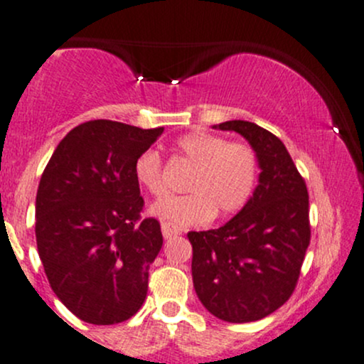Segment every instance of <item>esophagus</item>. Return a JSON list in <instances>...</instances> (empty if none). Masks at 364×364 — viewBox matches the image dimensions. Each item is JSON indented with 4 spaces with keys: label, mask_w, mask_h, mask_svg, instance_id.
<instances>
[{
    "label": "esophagus",
    "mask_w": 364,
    "mask_h": 364,
    "mask_svg": "<svg viewBox=\"0 0 364 364\" xmlns=\"http://www.w3.org/2000/svg\"><path fill=\"white\" fill-rule=\"evenodd\" d=\"M161 231H163L164 240H168V238H171V237H177V235H181V230H178V228L170 226V224H166V223L161 224Z\"/></svg>",
    "instance_id": "34e87169"
}]
</instances>
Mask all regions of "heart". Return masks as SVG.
I'll return each mask as SVG.
<instances>
[{
	"instance_id": "heart-1",
	"label": "heart",
	"mask_w": 364,
	"mask_h": 364,
	"mask_svg": "<svg viewBox=\"0 0 364 364\" xmlns=\"http://www.w3.org/2000/svg\"><path fill=\"white\" fill-rule=\"evenodd\" d=\"M177 151L193 171L186 181V196L164 198L152 205V215L175 228L200 226L213 215L230 217L245 207L256 191L259 157L245 141H228L220 134L193 131L177 141ZM138 186L161 198L168 193L163 159L145 151L134 161Z\"/></svg>"
}]
</instances>
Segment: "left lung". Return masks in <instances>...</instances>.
<instances>
[{
    "instance_id": "left-lung-1",
    "label": "left lung",
    "mask_w": 364,
    "mask_h": 364,
    "mask_svg": "<svg viewBox=\"0 0 364 364\" xmlns=\"http://www.w3.org/2000/svg\"><path fill=\"white\" fill-rule=\"evenodd\" d=\"M237 131L259 157L252 198L219 230L191 231L193 284L212 316L252 322L294 293L310 243L309 191L286 145L249 121L217 126Z\"/></svg>"
}]
</instances>
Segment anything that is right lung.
<instances>
[{"instance_id":"1","label":"right lung","mask_w":364,"mask_h":364,"mask_svg":"<svg viewBox=\"0 0 364 364\" xmlns=\"http://www.w3.org/2000/svg\"><path fill=\"white\" fill-rule=\"evenodd\" d=\"M164 127L89 121L55 147L36 193V247L55 296L78 319L124 322L144 305L161 224L141 217L134 161Z\"/></svg>"}]
</instances>
